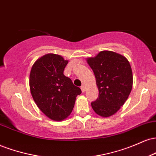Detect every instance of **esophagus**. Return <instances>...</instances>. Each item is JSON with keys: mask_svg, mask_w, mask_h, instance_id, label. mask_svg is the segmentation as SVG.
Masks as SVG:
<instances>
[{"mask_svg": "<svg viewBox=\"0 0 156 156\" xmlns=\"http://www.w3.org/2000/svg\"><path fill=\"white\" fill-rule=\"evenodd\" d=\"M80 89H81V91H82V92H85V91H86V87H85V86H81V87H80Z\"/></svg>", "mask_w": 156, "mask_h": 156, "instance_id": "1", "label": "esophagus"}]
</instances>
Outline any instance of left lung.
Wrapping results in <instances>:
<instances>
[{
  "label": "left lung",
  "instance_id": "obj_1",
  "mask_svg": "<svg viewBox=\"0 0 156 156\" xmlns=\"http://www.w3.org/2000/svg\"><path fill=\"white\" fill-rule=\"evenodd\" d=\"M96 78L99 94L92 107L96 114L108 117L115 114L128 99L133 85L130 63L125 56L112 51L100 52L87 59Z\"/></svg>",
  "mask_w": 156,
  "mask_h": 156
}]
</instances>
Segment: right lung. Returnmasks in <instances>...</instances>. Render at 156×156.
<instances>
[{"mask_svg":"<svg viewBox=\"0 0 156 156\" xmlns=\"http://www.w3.org/2000/svg\"><path fill=\"white\" fill-rule=\"evenodd\" d=\"M68 61L49 53L32 66L29 85L31 95L39 108L55 121L66 119L72 112L77 95L81 90L73 84L64 70Z\"/></svg>","mask_w":156,"mask_h":156,"instance_id":"obj_1","label":"right lung"}]
</instances>
